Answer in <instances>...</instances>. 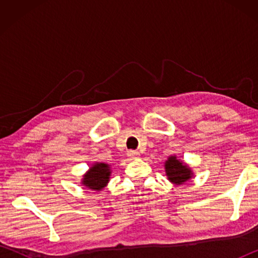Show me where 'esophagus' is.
I'll return each mask as SVG.
<instances>
[{
    "label": "esophagus",
    "mask_w": 258,
    "mask_h": 258,
    "mask_svg": "<svg viewBox=\"0 0 258 258\" xmlns=\"http://www.w3.org/2000/svg\"><path fill=\"white\" fill-rule=\"evenodd\" d=\"M127 156L130 157L131 159H135V158H138V157L140 156V152L137 151V150H130L127 152Z\"/></svg>",
    "instance_id": "34e87169"
}]
</instances>
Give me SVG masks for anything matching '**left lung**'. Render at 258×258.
<instances>
[{"label": "left lung", "instance_id": "left-lung-1", "mask_svg": "<svg viewBox=\"0 0 258 258\" xmlns=\"http://www.w3.org/2000/svg\"><path fill=\"white\" fill-rule=\"evenodd\" d=\"M165 168L168 180L177 185L183 184L187 180H190L192 175L190 168L182 161L176 159V157H169L165 164Z\"/></svg>", "mask_w": 258, "mask_h": 258}]
</instances>
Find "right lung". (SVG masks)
<instances>
[{
  "mask_svg": "<svg viewBox=\"0 0 258 258\" xmlns=\"http://www.w3.org/2000/svg\"><path fill=\"white\" fill-rule=\"evenodd\" d=\"M109 176H110L109 166L103 163H97L84 176L83 184L90 189L99 191L107 185Z\"/></svg>",
  "mask_w": 258,
  "mask_h": 258,
  "instance_id": "add662e5",
  "label": "right lung"
}]
</instances>
